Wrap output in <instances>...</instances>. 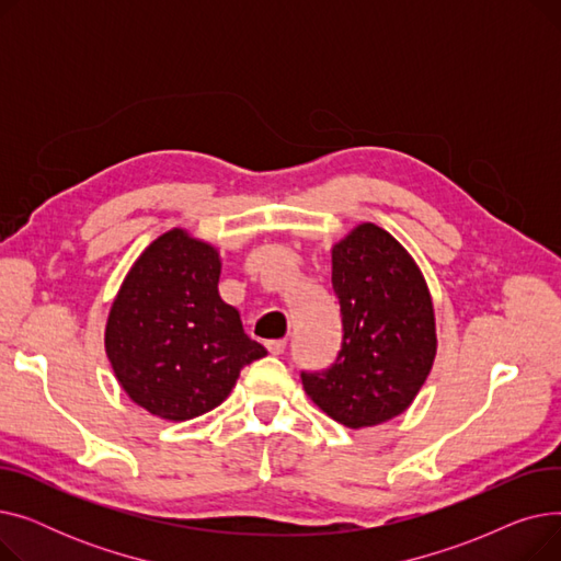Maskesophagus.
I'll list each match as a JSON object with an SVG mask.
<instances>
[{
    "instance_id": "34e87169",
    "label": "esophagus",
    "mask_w": 561,
    "mask_h": 561,
    "mask_svg": "<svg viewBox=\"0 0 561 561\" xmlns=\"http://www.w3.org/2000/svg\"><path fill=\"white\" fill-rule=\"evenodd\" d=\"M265 347H268L271 355L279 357V355H284V350H286V339H275V341H268V343H265Z\"/></svg>"
}]
</instances>
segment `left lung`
<instances>
[{"label": "left lung", "instance_id": "1", "mask_svg": "<svg viewBox=\"0 0 561 561\" xmlns=\"http://www.w3.org/2000/svg\"><path fill=\"white\" fill-rule=\"evenodd\" d=\"M332 286L343 345L330 370L302 373V387L336 423L375 427L407 411L432 373V293L414 256L375 222L332 245Z\"/></svg>", "mask_w": 561, "mask_h": 561}]
</instances>
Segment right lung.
<instances>
[{
	"label": "right lung",
	"mask_w": 561,
	"mask_h": 561,
	"mask_svg": "<svg viewBox=\"0 0 561 561\" xmlns=\"http://www.w3.org/2000/svg\"><path fill=\"white\" fill-rule=\"evenodd\" d=\"M216 245L172 227L131 263L108 309L104 350L127 398L182 423L218 407L241 368L268 355L220 298Z\"/></svg>",
	"instance_id": "1"
}]
</instances>
